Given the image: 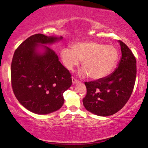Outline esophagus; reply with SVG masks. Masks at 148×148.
Wrapping results in <instances>:
<instances>
[{"instance_id": "34e87169", "label": "esophagus", "mask_w": 148, "mask_h": 148, "mask_svg": "<svg viewBox=\"0 0 148 148\" xmlns=\"http://www.w3.org/2000/svg\"><path fill=\"white\" fill-rule=\"evenodd\" d=\"M72 83H73V84H76V83L79 82V81H78V80H76V78L72 77Z\"/></svg>"}]
</instances>
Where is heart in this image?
Here are the masks:
<instances>
[{"instance_id":"b5f03b06","label":"heart","mask_w":148,"mask_h":148,"mask_svg":"<svg viewBox=\"0 0 148 148\" xmlns=\"http://www.w3.org/2000/svg\"><path fill=\"white\" fill-rule=\"evenodd\" d=\"M60 56L64 65L73 70L82 61L83 76L97 80L106 77L114 70L118 61V51L114 46L95 42H79L71 49L64 48Z\"/></svg>"}]
</instances>
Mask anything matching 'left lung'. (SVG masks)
Returning <instances> with one entry per match:
<instances>
[{
  "mask_svg": "<svg viewBox=\"0 0 148 148\" xmlns=\"http://www.w3.org/2000/svg\"><path fill=\"white\" fill-rule=\"evenodd\" d=\"M122 56L114 72L96 81L85 82L87 93L83 103L88 111L99 115L115 114L126 104L133 92L136 77V60L122 41Z\"/></svg>",
  "mask_w": 148,
  "mask_h": 148,
  "instance_id": "obj_1",
  "label": "left lung"
}]
</instances>
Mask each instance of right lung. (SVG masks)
Wrapping results in <instances>:
<instances>
[{
  "label": "right lung",
  "instance_id": "right-lung-1",
  "mask_svg": "<svg viewBox=\"0 0 148 148\" xmlns=\"http://www.w3.org/2000/svg\"><path fill=\"white\" fill-rule=\"evenodd\" d=\"M62 37L35 34L15 50L11 64V84L15 97L22 106L37 114L58 111L64 103L63 92L72 84V75L60 63L55 51L45 45ZM39 45L45 49L41 54Z\"/></svg>",
  "mask_w": 148,
  "mask_h": 148
}]
</instances>
